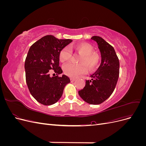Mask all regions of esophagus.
Returning <instances> with one entry per match:
<instances>
[{
    "label": "esophagus",
    "instance_id": "1",
    "mask_svg": "<svg viewBox=\"0 0 146 146\" xmlns=\"http://www.w3.org/2000/svg\"><path fill=\"white\" fill-rule=\"evenodd\" d=\"M76 80V78H70V81H71L72 82H74Z\"/></svg>",
    "mask_w": 146,
    "mask_h": 146
}]
</instances>
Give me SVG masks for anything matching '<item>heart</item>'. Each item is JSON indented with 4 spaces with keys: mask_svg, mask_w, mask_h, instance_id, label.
Listing matches in <instances>:
<instances>
[{
    "mask_svg": "<svg viewBox=\"0 0 146 146\" xmlns=\"http://www.w3.org/2000/svg\"><path fill=\"white\" fill-rule=\"evenodd\" d=\"M81 56L78 64L68 63L64 66L63 70L66 75L70 77H76L85 74L87 67L90 71H93L99 67L101 62V57L98 52L93 51V46L86 42L77 44L72 47ZM71 50L68 47H65L61 50L59 59L62 63H66L71 58Z\"/></svg>",
    "mask_w": 146,
    "mask_h": 146,
    "instance_id": "b5f03b06",
    "label": "heart"
}]
</instances>
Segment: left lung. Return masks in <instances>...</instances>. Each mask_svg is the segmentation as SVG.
I'll return each mask as SVG.
<instances>
[{
    "instance_id": "1",
    "label": "left lung",
    "mask_w": 146,
    "mask_h": 146,
    "mask_svg": "<svg viewBox=\"0 0 146 146\" xmlns=\"http://www.w3.org/2000/svg\"><path fill=\"white\" fill-rule=\"evenodd\" d=\"M91 39L97 42L100 50L102 61L97 71L86 80L85 86L78 94L86 102L98 105L103 103L112 94L119 75V61L113 46L100 36Z\"/></svg>"
}]
</instances>
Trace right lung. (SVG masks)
<instances>
[{
	"instance_id": "right-lung-1",
	"label": "right lung",
	"mask_w": 146,
	"mask_h": 146,
	"mask_svg": "<svg viewBox=\"0 0 146 146\" xmlns=\"http://www.w3.org/2000/svg\"><path fill=\"white\" fill-rule=\"evenodd\" d=\"M72 41L46 35L29 48L24 66L26 83L30 94L39 103L44 105L54 104L61 98L65 86L70 83L68 76H58L63 72L59 66V54ZM51 72L57 76L51 78Z\"/></svg>"
}]
</instances>
